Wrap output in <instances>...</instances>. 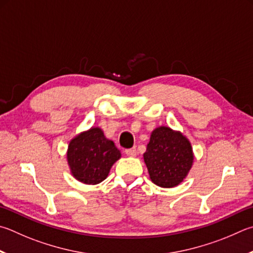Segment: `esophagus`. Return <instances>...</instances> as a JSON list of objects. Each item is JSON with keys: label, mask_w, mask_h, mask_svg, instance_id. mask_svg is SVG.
I'll return each mask as SVG.
<instances>
[{"label": "esophagus", "mask_w": 253, "mask_h": 253, "mask_svg": "<svg viewBox=\"0 0 253 253\" xmlns=\"http://www.w3.org/2000/svg\"><path fill=\"white\" fill-rule=\"evenodd\" d=\"M125 154L127 156H129V157H135L137 151H136V148H130V149H126L125 150Z\"/></svg>", "instance_id": "1"}]
</instances>
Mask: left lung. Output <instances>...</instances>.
Here are the masks:
<instances>
[{
	"mask_svg": "<svg viewBox=\"0 0 253 253\" xmlns=\"http://www.w3.org/2000/svg\"><path fill=\"white\" fill-rule=\"evenodd\" d=\"M194 158L189 139L167 126L153 130L144 154L150 180L162 188L181 183L190 171Z\"/></svg>",
	"mask_w": 253,
	"mask_h": 253,
	"instance_id": "left-lung-1",
	"label": "left lung"
}]
</instances>
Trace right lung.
Returning <instances> with one entry per match:
<instances>
[{
	"mask_svg": "<svg viewBox=\"0 0 253 253\" xmlns=\"http://www.w3.org/2000/svg\"><path fill=\"white\" fill-rule=\"evenodd\" d=\"M121 157V150L105 137L99 127L82 131L70 141L67 148L71 173L85 185H97L105 180Z\"/></svg>",
	"mask_w": 253,
	"mask_h": 253,
	"instance_id": "add662e5",
	"label": "right lung"
}]
</instances>
